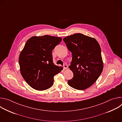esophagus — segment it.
Listing matches in <instances>:
<instances>
[{
  "label": "esophagus",
  "instance_id": "obj_1",
  "mask_svg": "<svg viewBox=\"0 0 122 122\" xmlns=\"http://www.w3.org/2000/svg\"><path fill=\"white\" fill-rule=\"evenodd\" d=\"M63 68H64V69H67L68 66L66 65H64L63 66Z\"/></svg>",
  "mask_w": 122,
  "mask_h": 122
}]
</instances>
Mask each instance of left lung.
I'll return each mask as SVG.
<instances>
[{
	"label": "left lung",
	"mask_w": 122,
	"mask_h": 122,
	"mask_svg": "<svg viewBox=\"0 0 122 122\" xmlns=\"http://www.w3.org/2000/svg\"><path fill=\"white\" fill-rule=\"evenodd\" d=\"M72 58L69 66L73 77L68 85L79 90L93 85L102 72L103 63L101 48L97 40L81 33H76L63 39Z\"/></svg>",
	"instance_id": "1"
}]
</instances>
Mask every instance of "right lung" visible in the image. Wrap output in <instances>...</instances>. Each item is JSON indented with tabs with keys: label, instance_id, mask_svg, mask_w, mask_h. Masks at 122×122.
<instances>
[{
	"label": "right lung",
	"instance_id": "add662e5",
	"mask_svg": "<svg viewBox=\"0 0 122 122\" xmlns=\"http://www.w3.org/2000/svg\"><path fill=\"white\" fill-rule=\"evenodd\" d=\"M62 38L49 35L32 37L21 52L19 62L21 75L32 88L39 91L50 88L54 76L63 69L53 63L52 51Z\"/></svg>",
	"mask_w": 122,
	"mask_h": 122
}]
</instances>
